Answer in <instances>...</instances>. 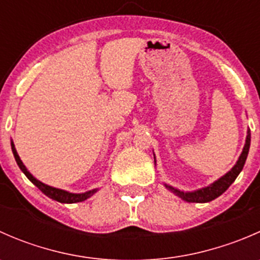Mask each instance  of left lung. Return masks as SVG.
<instances>
[{
  "mask_svg": "<svg viewBox=\"0 0 260 260\" xmlns=\"http://www.w3.org/2000/svg\"><path fill=\"white\" fill-rule=\"evenodd\" d=\"M249 147H250V129H248V132H246L245 145H244V148L242 153H240L239 158H238L237 164L224 176L214 181V182L206 186V187H201L195 191H181L179 188L167 185V183H165V187L171 191V192H174L176 196H179L182 200L187 201V203H210V201L219 198L220 195H222L229 188V186L234 182L238 175L242 172L249 153ZM154 165H156V157H154Z\"/></svg>",
  "mask_w": 260,
  "mask_h": 260,
  "instance_id": "obj_1",
  "label": "left lung"
}]
</instances>
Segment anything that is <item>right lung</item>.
<instances>
[{"instance_id": "1", "label": "right lung", "mask_w": 260, "mask_h": 260, "mask_svg": "<svg viewBox=\"0 0 260 260\" xmlns=\"http://www.w3.org/2000/svg\"><path fill=\"white\" fill-rule=\"evenodd\" d=\"M11 148H12V153H14L15 159H16V162H17V165H18V167H20L21 171L25 174V176L27 177V179L30 180L31 182H32L34 185L39 188V190L43 191L46 196H49V198L52 199V200L59 201V203H61V204L80 203V201H84V200H86V199L90 198V196H93L94 193L98 191V188H93V190H89V191H86V192L74 193V192H69V191L61 190V188H56V187H52V186L46 185V183L41 182V181L35 179V177H34L32 175L28 172V170L26 169V166L22 164V161H21L20 156H18V153H17L16 148H15V145L12 141H11Z\"/></svg>"}]
</instances>
